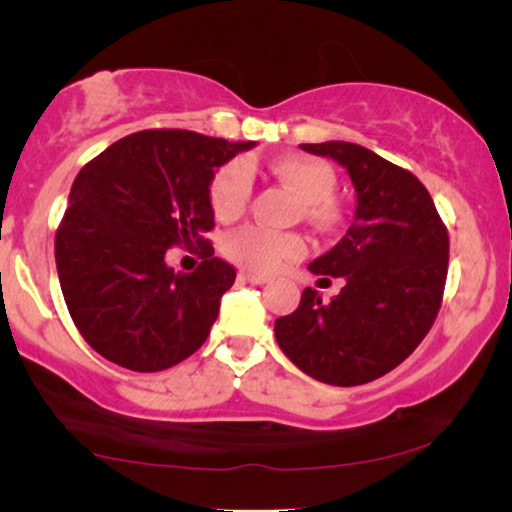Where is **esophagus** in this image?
I'll return each instance as SVG.
<instances>
[{
    "mask_svg": "<svg viewBox=\"0 0 512 512\" xmlns=\"http://www.w3.org/2000/svg\"><path fill=\"white\" fill-rule=\"evenodd\" d=\"M240 279L249 284H268L270 282L268 275H258V272H240Z\"/></svg>",
    "mask_w": 512,
    "mask_h": 512,
    "instance_id": "1",
    "label": "esophagus"
}]
</instances>
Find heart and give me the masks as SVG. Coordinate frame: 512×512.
I'll return each instance as SVG.
<instances>
[{
    "label": "heart",
    "mask_w": 512,
    "mask_h": 512,
    "mask_svg": "<svg viewBox=\"0 0 512 512\" xmlns=\"http://www.w3.org/2000/svg\"><path fill=\"white\" fill-rule=\"evenodd\" d=\"M270 172L289 186L303 200V216L314 223H333L338 209L333 205V193L338 186L333 167L326 160L310 156H282L270 160ZM251 198V177L247 165H223L214 174L209 186V205L219 221H235L244 214ZM305 251V240L296 233H272L261 226H244L228 235L226 254L235 263L249 270L270 272L284 261L298 258Z\"/></svg>",
    "instance_id": "heart-1"
}]
</instances>
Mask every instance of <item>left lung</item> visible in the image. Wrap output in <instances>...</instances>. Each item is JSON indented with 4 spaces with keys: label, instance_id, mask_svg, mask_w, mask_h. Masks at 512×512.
I'll use <instances>...</instances> for the list:
<instances>
[{
    "label": "left lung",
    "instance_id": "1",
    "mask_svg": "<svg viewBox=\"0 0 512 512\" xmlns=\"http://www.w3.org/2000/svg\"><path fill=\"white\" fill-rule=\"evenodd\" d=\"M300 149L345 167L356 209L347 235L310 263L314 275L342 277L345 286L331 303L305 289L298 310L275 321V338L305 375L356 387L394 370L429 333L443 300L450 240L412 172L352 142Z\"/></svg>",
    "mask_w": 512,
    "mask_h": 512
}]
</instances>
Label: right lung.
I'll return each mask as SVG.
<instances>
[{"mask_svg": "<svg viewBox=\"0 0 512 512\" xmlns=\"http://www.w3.org/2000/svg\"><path fill=\"white\" fill-rule=\"evenodd\" d=\"M256 142L191 130H142L118 139L76 174L55 233V265L83 340L118 366L158 373L207 340L235 268L214 256V172ZM174 243H198L195 273L164 263Z\"/></svg>", "mask_w": 512, "mask_h": 512, "instance_id": "right-lung-1", "label": "right lung"}]
</instances>
